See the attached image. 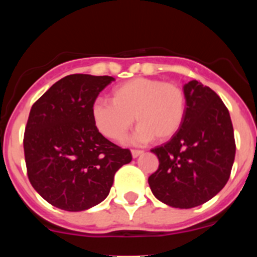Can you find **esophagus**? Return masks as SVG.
<instances>
[{"instance_id":"34e87169","label":"esophagus","mask_w":257,"mask_h":257,"mask_svg":"<svg viewBox=\"0 0 257 257\" xmlns=\"http://www.w3.org/2000/svg\"><path fill=\"white\" fill-rule=\"evenodd\" d=\"M141 154H143V152H142V150L132 149V157H133V158H138Z\"/></svg>"}]
</instances>
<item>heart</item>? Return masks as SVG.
<instances>
[{"label":"heart","instance_id":"b5f03b06","mask_svg":"<svg viewBox=\"0 0 257 257\" xmlns=\"http://www.w3.org/2000/svg\"><path fill=\"white\" fill-rule=\"evenodd\" d=\"M186 109L185 90L178 83L138 77L113 88L110 103H93L90 113L98 132L110 141L125 138L134 116L139 142L164 143L179 133Z\"/></svg>","mask_w":257,"mask_h":257}]
</instances>
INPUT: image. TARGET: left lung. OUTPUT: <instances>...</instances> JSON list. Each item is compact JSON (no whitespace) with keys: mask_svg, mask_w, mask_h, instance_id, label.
<instances>
[{"mask_svg":"<svg viewBox=\"0 0 257 257\" xmlns=\"http://www.w3.org/2000/svg\"><path fill=\"white\" fill-rule=\"evenodd\" d=\"M188 100L179 133L152 152L159 159L148 178L152 193L167 205L190 209L225 186L235 159L234 128L221 98L198 80L184 85Z\"/></svg>","mask_w":257,"mask_h":257,"instance_id":"8db88e82","label":"left lung"}]
</instances>
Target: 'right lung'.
Listing matches in <instances>:
<instances>
[{
    "mask_svg": "<svg viewBox=\"0 0 257 257\" xmlns=\"http://www.w3.org/2000/svg\"><path fill=\"white\" fill-rule=\"evenodd\" d=\"M109 76L71 74L35 102L23 137L26 168L35 190L56 208L82 211L102 203L114 174L132 160L129 149L108 141L92 120Z\"/></svg>",
    "mask_w": 257,
    "mask_h": 257,
    "instance_id": "add662e5",
    "label": "right lung"
}]
</instances>
